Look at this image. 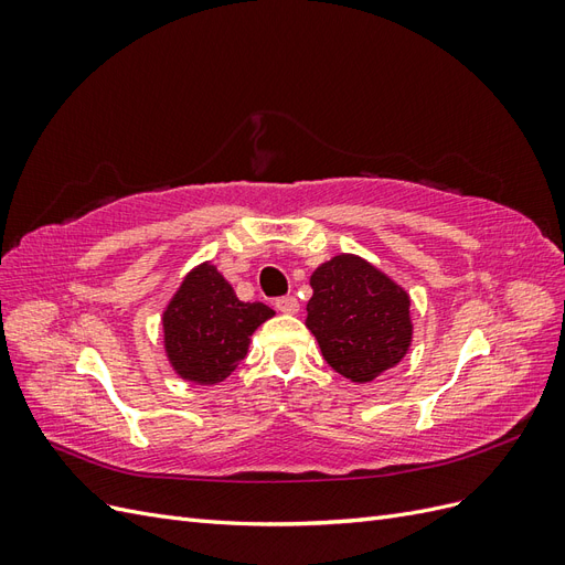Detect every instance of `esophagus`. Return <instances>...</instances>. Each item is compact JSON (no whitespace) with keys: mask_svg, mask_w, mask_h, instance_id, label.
Here are the masks:
<instances>
[{"mask_svg":"<svg viewBox=\"0 0 565 565\" xmlns=\"http://www.w3.org/2000/svg\"><path fill=\"white\" fill-rule=\"evenodd\" d=\"M276 309H278L280 313L295 316V313H299V301H297L295 297H280V299L276 301Z\"/></svg>","mask_w":565,"mask_h":565,"instance_id":"obj_1","label":"esophagus"}]
</instances>
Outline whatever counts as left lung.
<instances>
[{"instance_id": "left-lung-1", "label": "left lung", "mask_w": 565, "mask_h": 565, "mask_svg": "<svg viewBox=\"0 0 565 565\" xmlns=\"http://www.w3.org/2000/svg\"><path fill=\"white\" fill-rule=\"evenodd\" d=\"M309 282L306 328L341 377L370 384L407 355L415 337L413 299L388 273L361 254L341 252L320 264Z\"/></svg>"}]
</instances>
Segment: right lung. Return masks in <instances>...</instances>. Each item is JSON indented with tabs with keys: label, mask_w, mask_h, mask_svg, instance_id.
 <instances>
[{
	"label": "right lung",
	"mask_w": 565,
	"mask_h": 565,
	"mask_svg": "<svg viewBox=\"0 0 565 565\" xmlns=\"http://www.w3.org/2000/svg\"><path fill=\"white\" fill-rule=\"evenodd\" d=\"M276 316L262 301H241L212 262L185 273L162 309V347L179 380L226 382L249 351L252 334Z\"/></svg>",
	"instance_id": "obj_1"
}]
</instances>
